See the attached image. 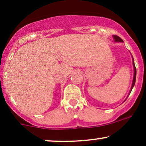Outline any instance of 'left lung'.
Returning <instances> with one entry per match:
<instances>
[{
	"mask_svg": "<svg viewBox=\"0 0 146 146\" xmlns=\"http://www.w3.org/2000/svg\"><path fill=\"white\" fill-rule=\"evenodd\" d=\"M113 38H114V40H115V42H123V40H122L121 38H119V37L117 36H115V35H114V36H113ZM132 60H133L134 77H133V80H132V84L131 88H130V92L132 91V88H133L134 86H135V81H136V75H137V70H136V67H135V62H134V59H132Z\"/></svg>",
	"mask_w": 146,
	"mask_h": 146,
	"instance_id": "obj_1",
	"label": "left lung"
}]
</instances>
